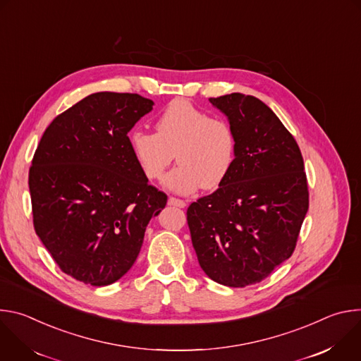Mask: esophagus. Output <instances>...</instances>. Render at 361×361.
I'll return each mask as SVG.
<instances>
[{
  "label": "esophagus",
  "mask_w": 361,
  "mask_h": 361,
  "mask_svg": "<svg viewBox=\"0 0 361 361\" xmlns=\"http://www.w3.org/2000/svg\"><path fill=\"white\" fill-rule=\"evenodd\" d=\"M169 205H174V207H178V209H184L185 207V201H183V200H178V198H174V197H170L169 198Z\"/></svg>",
  "instance_id": "esophagus-1"
}]
</instances>
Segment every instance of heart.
<instances>
[{
    "mask_svg": "<svg viewBox=\"0 0 361 361\" xmlns=\"http://www.w3.org/2000/svg\"><path fill=\"white\" fill-rule=\"evenodd\" d=\"M131 156L148 180H159L171 164L178 166L163 180L176 194L219 187L233 169L237 138L231 124L210 117L190 101L174 99L156 120V134L133 130L128 135Z\"/></svg>",
    "mask_w": 361,
    "mask_h": 361,
    "instance_id": "1",
    "label": "heart"
}]
</instances>
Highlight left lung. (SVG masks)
<instances>
[{
  "label": "left lung",
  "mask_w": 361,
  "mask_h": 361,
  "mask_svg": "<svg viewBox=\"0 0 361 361\" xmlns=\"http://www.w3.org/2000/svg\"><path fill=\"white\" fill-rule=\"evenodd\" d=\"M209 101L235 133V160L213 194L190 205L187 221L202 271L245 287L294 251L308 210L304 163L294 137L259 98L233 92Z\"/></svg>",
  "instance_id": "obj_1"
}]
</instances>
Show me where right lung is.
<instances>
[{"label":"right lung","instance_id":"obj_1","mask_svg":"<svg viewBox=\"0 0 361 361\" xmlns=\"http://www.w3.org/2000/svg\"><path fill=\"white\" fill-rule=\"evenodd\" d=\"M152 106L138 94H91L54 118L34 154L35 233L60 269L85 284L120 280L167 204L128 147L130 130Z\"/></svg>","mask_w":361,"mask_h":361}]
</instances>
